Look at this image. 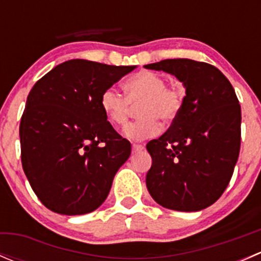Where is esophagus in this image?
Here are the masks:
<instances>
[{
    "label": "esophagus",
    "mask_w": 261,
    "mask_h": 261,
    "mask_svg": "<svg viewBox=\"0 0 261 261\" xmlns=\"http://www.w3.org/2000/svg\"><path fill=\"white\" fill-rule=\"evenodd\" d=\"M145 149V147H144L143 145H140V144H134L133 145V152H140V151H143V150Z\"/></svg>",
    "instance_id": "esophagus-1"
}]
</instances>
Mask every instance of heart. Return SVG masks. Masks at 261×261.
I'll list each match as a JSON object with an SVG mask.
<instances>
[{
    "mask_svg": "<svg viewBox=\"0 0 261 261\" xmlns=\"http://www.w3.org/2000/svg\"><path fill=\"white\" fill-rule=\"evenodd\" d=\"M126 96L115 88H109L101 96V109L115 127H122L128 120L131 105H140L138 115L140 120L130 123L123 135L134 141L145 140L156 136L162 130L159 121L172 122L179 114L183 96L175 87H168L163 75L151 70H141L131 75L123 84Z\"/></svg>",
    "mask_w": 261,
    "mask_h": 261,
    "instance_id": "1",
    "label": "heart"
}]
</instances>
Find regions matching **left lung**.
<instances>
[{
  "mask_svg": "<svg viewBox=\"0 0 261 261\" xmlns=\"http://www.w3.org/2000/svg\"><path fill=\"white\" fill-rule=\"evenodd\" d=\"M174 75L186 97L169 130L147 143L150 196L165 208L194 212L215 203L232 177L241 140L235 89L216 67L192 59L144 65Z\"/></svg>",
  "mask_w": 261,
  "mask_h": 261,
  "instance_id": "1",
  "label": "left lung"
}]
</instances>
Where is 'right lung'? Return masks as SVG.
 I'll list each match as a JSON object with an SVG mask.
<instances>
[{"label":"right lung","instance_id":"add662e5","mask_svg":"<svg viewBox=\"0 0 261 261\" xmlns=\"http://www.w3.org/2000/svg\"><path fill=\"white\" fill-rule=\"evenodd\" d=\"M135 68L72 59L34 84L20 123L21 163L50 211L84 215L109 196L131 144L107 121L101 96Z\"/></svg>","mask_w":261,"mask_h":261}]
</instances>
